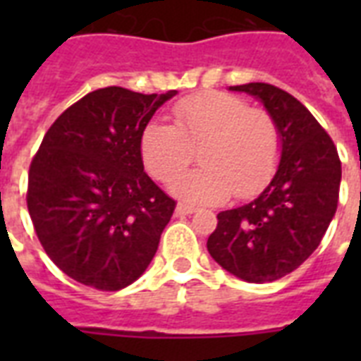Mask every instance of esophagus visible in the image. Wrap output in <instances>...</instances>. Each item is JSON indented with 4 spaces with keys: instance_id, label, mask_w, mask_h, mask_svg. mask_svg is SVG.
I'll list each match as a JSON object with an SVG mask.
<instances>
[{
    "instance_id": "obj_1",
    "label": "esophagus",
    "mask_w": 361,
    "mask_h": 361,
    "mask_svg": "<svg viewBox=\"0 0 361 361\" xmlns=\"http://www.w3.org/2000/svg\"><path fill=\"white\" fill-rule=\"evenodd\" d=\"M195 214V208L192 206H187V204H178L176 206V215H191Z\"/></svg>"
}]
</instances>
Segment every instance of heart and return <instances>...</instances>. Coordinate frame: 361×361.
I'll return each mask as SVG.
<instances>
[{
	"label": "heart",
	"mask_w": 361,
	"mask_h": 361,
	"mask_svg": "<svg viewBox=\"0 0 361 361\" xmlns=\"http://www.w3.org/2000/svg\"><path fill=\"white\" fill-rule=\"evenodd\" d=\"M172 114L176 129L157 121L144 127L140 157L147 174L172 185L199 152L203 169L172 187L183 202L219 204L232 192L252 197L275 174L281 133L264 109L231 93L206 92L180 101Z\"/></svg>",
	"instance_id": "heart-1"
}]
</instances>
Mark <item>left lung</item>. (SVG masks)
<instances>
[{"label":"left lung","mask_w":361,"mask_h":361,"mask_svg":"<svg viewBox=\"0 0 361 361\" xmlns=\"http://www.w3.org/2000/svg\"><path fill=\"white\" fill-rule=\"evenodd\" d=\"M264 104L281 133V161L264 191L217 215L208 251L247 283H269L302 266L328 231L339 200L341 161L334 140L290 93L264 82L231 86Z\"/></svg>","instance_id":"1"}]
</instances>
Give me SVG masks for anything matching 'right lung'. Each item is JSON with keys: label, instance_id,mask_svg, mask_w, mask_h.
Wrapping results in <instances>:
<instances>
[{"label": "right lung", "instance_id": "1", "mask_svg": "<svg viewBox=\"0 0 361 361\" xmlns=\"http://www.w3.org/2000/svg\"><path fill=\"white\" fill-rule=\"evenodd\" d=\"M174 95L95 90L42 138L30 166L27 209L47 255L71 279L121 290L155 257L176 202L144 172L140 136Z\"/></svg>", "mask_w": 361, "mask_h": 361}]
</instances>
